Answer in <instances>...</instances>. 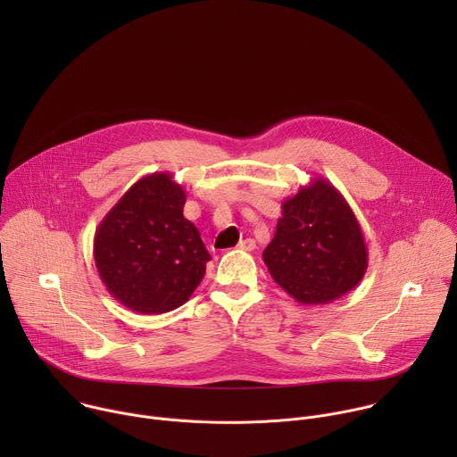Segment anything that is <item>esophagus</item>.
I'll return each instance as SVG.
<instances>
[{"instance_id": "1", "label": "esophagus", "mask_w": 457, "mask_h": 457, "mask_svg": "<svg viewBox=\"0 0 457 457\" xmlns=\"http://www.w3.org/2000/svg\"><path fill=\"white\" fill-rule=\"evenodd\" d=\"M238 249H242V251H253L254 247H256V244H254V240L253 238H244V240H240L238 242V245H237Z\"/></svg>"}]
</instances>
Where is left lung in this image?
Returning <instances> with one entry per match:
<instances>
[{"label": "left lung", "instance_id": "obj_1", "mask_svg": "<svg viewBox=\"0 0 457 457\" xmlns=\"http://www.w3.org/2000/svg\"><path fill=\"white\" fill-rule=\"evenodd\" d=\"M262 258L273 280L303 305L335 302L360 284L369 266L354 212L323 177L284 201Z\"/></svg>", "mask_w": 457, "mask_h": 457}]
</instances>
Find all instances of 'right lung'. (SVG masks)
I'll return each mask as SVG.
<instances>
[{
	"instance_id": "add662e5",
	"label": "right lung",
	"mask_w": 457,
	"mask_h": 457,
	"mask_svg": "<svg viewBox=\"0 0 457 457\" xmlns=\"http://www.w3.org/2000/svg\"><path fill=\"white\" fill-rule=\"evenodd\" d=\"M186 191L168 171L139 179L96 229L94 260L108 293L129 311L161 314L186 303L210 253L184 219Z\"/></svg>"
}]
</instances>
